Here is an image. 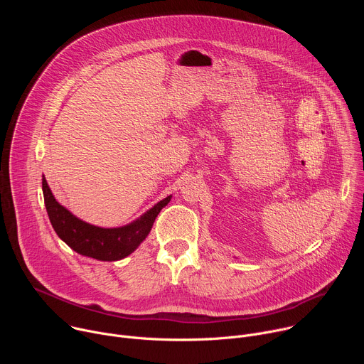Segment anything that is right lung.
<instances>
[{
	"mask_svg": "<svg viewBox=\"0 0 364 364\" xmlns=\"http://www.w3.org/2000/svg\"><path fill=\"white\" fill-rule=\"evenodd\" d=\"M44 204L58 236L69 245L75 252L89 256L97 261H119V259L132 253L139 243L148 236L155 218L159 216L164 205L168 204L171 197L155 204L149 212L131 225L117 229H103L89 225L73 216L62 204H59L51 194V190L43 177L41 181Z\"/></svg>",
	"mask_w": 364,
	"mask_h": 364,
	"instance_id": "1",
	"label": "right lung"
}]
</instances>
